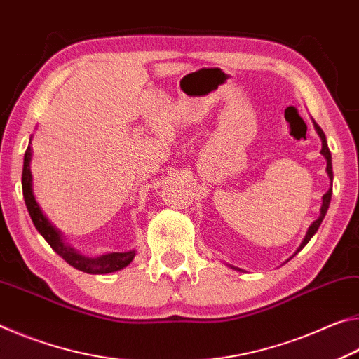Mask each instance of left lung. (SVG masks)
I'll use <instances>...</instances> for the list:
<instances>
[{"mask_svg": "<svg viewBox=\"0 0 359 359\" xmlns=\"http://www.w3.org/2000/svg\"><path fill=\"white\" fill-rule=\"evenodd\" d=\"M313 126H315V130H316V133H318V135H320V138H321V154L325 156L326 162H327V165H326V172H327L329 180H331V189H329V191L325 194V196H323V205H321V211H320V218L316 219V221H313V222H312V226L309 227L307 235H305L304 242L301 243V246H299V250H297V251H301V250L304 248V246L310 242V238L313 237V235L316 233V231H318L320 224L323 222V219H325L326 211H327V208H329V203H331V196H332V158H331V151H329V148H327L326 135L323 133V130L320 128V126L316 124L315 121H313ZM233 269H237V267H233Z\"/></svg>", "mask_w": 359, "mask_h": 359, "instance_id": "1", "label": "left lung"}]
</instances>
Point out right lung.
Returning a JSON list of instances; mask_svg holds the SVG:
<instances>
[{
    "label": "right lung",
    "mask_w": 359,
    "mask_h": 359,
    "mask_svg": "<svg viewBox=\"0 0 359 359\" xmlns=\"http://www.w3.org/2000/svg\"><path fill=\"white\" fill-rule=\"evenodd\" d=\"M30 161H32V140L30 144L25 151V157H23V172H22V189H23V198H25V205L28 208V213L32 216V221L38 232L43 235L44 240L50 245L58 256H62L69 266L74 269L82 270L86 273H111L116 270H121L127 267L135 257V251H126V252H108V255L98 256V257H87L79 255L74 251L72 246H68L63 242L60 232L47 221L46 216L41 211L39 205L34 201L33 196V186H32V172H30Z\"/></svg>",
    "instance_id": "obj_1"
}]
</instances>
